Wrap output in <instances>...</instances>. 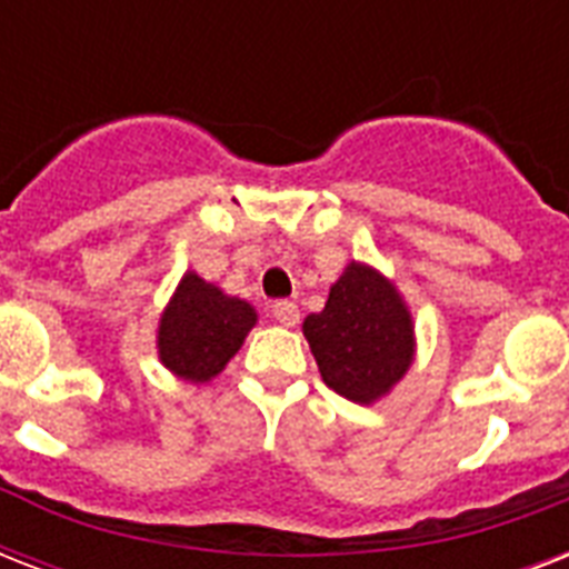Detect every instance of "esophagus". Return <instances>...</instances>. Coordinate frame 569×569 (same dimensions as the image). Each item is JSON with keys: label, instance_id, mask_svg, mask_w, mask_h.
Here are the masks:
<instances>
[{"label": "esophagus", "instance_id": "34e87169", "mask_svg": "<svg viewBox=\"0 0 569 569\" xmlns=\"http://www.w3.org/2000/svg\"><path fill=\"white\" fill-rule=\"evenodd\" d=\"M271 316H274V321H280L283 328H295V325L301 321V310H298V303L295 301H274L271 303Z\"/></svg>", "mask_w": 569, "mask_h": 569}]
</instances>
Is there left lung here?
Segmentation results:
<instances>
[{
  "mask_svg": "<svg viewBox=\"0 0 569 569\" xmlns=\"http://www.w3.org/2000/svg\"><path fill=\"white\" fill-rule=\"evenodd\" d=\"M303 337L325 383L360 405L383 396L413 360L410 312L378 271L357 262L333 283L325 310L307 316Z\"/></svg>",
  "mask_w": 569,
  "mask_h": 569,
  "instance_id": "left-lung-1",
  "label": "left lung"
}]
</instances>
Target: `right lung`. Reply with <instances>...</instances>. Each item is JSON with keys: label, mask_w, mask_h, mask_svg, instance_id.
<instances>
[{"label": "right lung", "mask_w": 569, "mask_h": 569, "mask_svg": "<svg viewBox=\"0 0 569 569\" xmlns=\"http://www.w3.org/2000/svg\"><path fill=\"white\" fill-rule=\"evenodd\" d=\"M253 325L257 312L248 301L186 274L159 325V355L186 380H209L230 363Z\"/></svg>", "instance_id": "right-lung-1"}]
</instances>
